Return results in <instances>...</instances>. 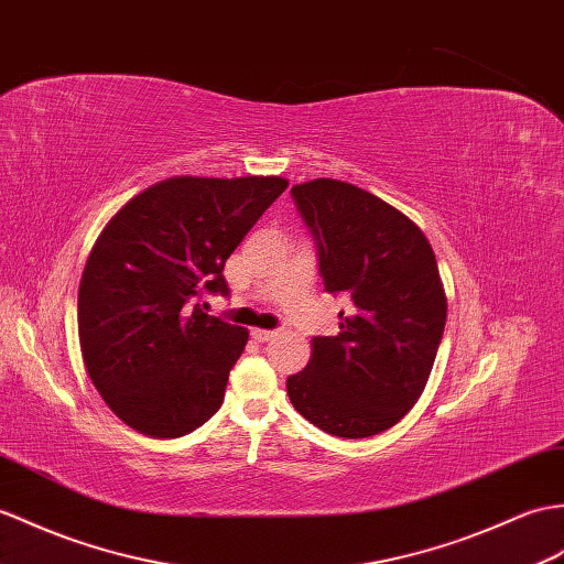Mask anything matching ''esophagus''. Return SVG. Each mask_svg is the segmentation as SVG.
Returning a JSON list of instances; mask_svg holds the SVG:
<instances>
[{
  "mask_svg": "<svg viewBox=\"0 0 564 564\" xmlns=\"http://www.w3.org/2000/svg\"><path fill=\"white\" fill-rule=\"evenodd\" d=\"M252 338L259 344H267L271 338H276V332H267V329H252Z\"/></svg>",
  "mask_w": 564,
  "mask_h": 564,
  "instance_id": "esophagus-1",
  "label": "esophagus"
}]
</instances>
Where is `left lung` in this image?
Here are the masks:
<instances>
[{"instance_id":"8db88e82","label":"left lung","mask_w":564,"mask_h":564,"mask_svg":"<svg viewBox=\"0 0 564 564\" xmlns=\"http://www.w3.org/2000/svg\"><path fill=\"white\" fill-rule=\"evenodd\" d=\"M317 247L319 276L350 297L336 336H314L307 368L288 397L336 437H372L421 399L447 322L437 259L423 230L394 206L338 180L291 189Z\"/></svg>"}]
</instances>
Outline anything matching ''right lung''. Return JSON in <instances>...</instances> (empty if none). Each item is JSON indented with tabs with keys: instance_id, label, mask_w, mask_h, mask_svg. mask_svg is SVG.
<instances>
[{
	"instance_id": "obj_1",
	"label": "right lung",
	"mask_w": 564,
	"mask_h": 564,
	"mask_svg": "<svg viewBox=\"0 0 564 564\" xmlns=\"http://www.w3.org/2000/svg\"><path fill=\"white\" fill-rule=\"evenodd\" d=\"M283 177H173L137 194L100 232L78 285L90 382L127 425L182 437L223 403L247 329L212 317L226 259L279 199Z\"/></svg>"
}]
</instances>
